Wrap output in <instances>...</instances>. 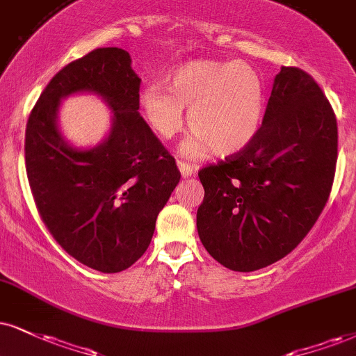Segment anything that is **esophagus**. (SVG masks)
<instances>
[{
	"mask_svg": "<svg viewBox=\"0 0 356 356\" xmlns=\"http://www.w3.org/2000/svg\"><path fill=\"white\" fill-rule=\"evenodd\" d=\"M178 168H179V171H181V175L185 178L193 177V175H195V171H196L195 166L190 165V163H185V161H178Z\"/></svg>",
	"mask_w": 356,
	"mask_h": 356,
	"instance_id": "34e87169",
	"label": "esophagus"
}]
</instances>
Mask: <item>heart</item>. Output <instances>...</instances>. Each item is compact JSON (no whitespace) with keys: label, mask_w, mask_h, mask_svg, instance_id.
Returning a JSON list of instances; mask_svg holds the SVG:
<instances>
[{"label":"heart","mask_w":356,"mask_h":356,"mask_svg":"<svg viewBox=\"0 0 356 356\" xmlns=\"http://www.w3.org/2000/svg\"><path fill=\"white\" fill-rule=\"evenodd\" d=\"M170 90L147 86L140 92L148 125L163 140L185 125L183 107H190L188 125L195 135L183 145L188 156L211 152L229 156L256 140L266 113V86L252 65L238 60H191L170 74Z\"/></svg>","instance_id":"b5f03b06"}]
</instances>
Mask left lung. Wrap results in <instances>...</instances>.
<instances>
[{"label":"left lung","mask_w":356,"mask_h":356,"mask_svg":"<svg viewBox=\"0 0 356 356\" xmlns=\"http://www.w3.org/2000/svg\"><path fill=\"white\" fill-rule=\"evenodd\" d=\"M337 148L335 112L322 89L310 74L284 65L256 140L198 171L204 200L196 227L206 251L238 272L292 252L325 208Z\"/></svg>","instance_id":"obj_1"}]
</instances>
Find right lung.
<instances>
[{
  "mask_svg": "<svg viewBox=\"0 0 356 356\" xmlns=\"http://www.w3.org/2000/svg\"><path fill=\"white\" fill-rule=\"evenodd\" d=\"M130 64L118 47L72 60L51 79L26 125V173L39 216L69 256L104 274L143 256L181 178L138 113L142 79ZM76 91H95L114 112L109 137L90 151L72 149L56 130L60 100Z\"/></svg>",
  "mask_w": 356,
  "mask_h": 356,
  "instance_id": "1",
  "label": "right lung"
}]
</instances>
